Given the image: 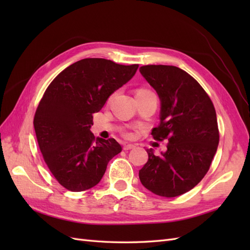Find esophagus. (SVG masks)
Listing matches in <instances>:
<instances>
[{
    "mask_svg": "<svg viewBox=\"0 0 250 250\" xmlns=\"http://www.w3.org/2000/svg\"><path fill=\"white\" fill-rule=\"evenodd\" d=\"M135 146L134 145H132V144H125V145L123 146V149L125 150V151H127V150H130V149H133Z\"/></svg>",
    "mask_w": 250,
    "mask_h": 250,
    "instance_id": "obj_1",
    "label": "esophagus"
}]
</instances>
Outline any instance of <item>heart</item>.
Instances as JSON below:
<instances>
[{
	"label": "heart",
	"instance_id": "1",
	"mask_svg": "<svg viewBox=\"0 0 250 250\" xmlns=\"http://www.w3.org/2000/svg\"><path fill=\"white\" fill-rule=\"evenodd\" d=\"M140 92H145V90H140ZM127 135H128V137H130V133H127Z\"/></svg>",
	"mask_w": 250,
	"mask_h": 250
}]
</instances>
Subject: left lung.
Instances as JSON below:
<instances>
[{
    "instance_id": "left-lung-1",
    "label": "left lung",
    "mask_w": 250,
    "mask_h": 250,
    "mask_svg": "<svg viewBox=\"0 0 250 250\" xmlns=\"http://www.w3.org/2000/svg\"><path fill=\"white\" fill-rule=\"evenodd\" d=\"M161 101V123L151 134L167 140L160 155L147 149L139 172L142 185L162 197H176L197 186L209 169L219 144L216 110L199 83L173 65L140 67Z\"/></svg>"
}]
</instances>
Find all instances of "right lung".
<instances>
[{
	"label": "right lung",
	"mask_w": 250,
	"mask_h": 250,
	"mask_svg": "<svg viewBox=\"0 0 250 250\" xmlns=\"http://www.w3.org/2000/svg\"><path fill=\"white\" fill-rule=\"evenodd\" d=\"M139 65L85 58L67 66L44 92L33 121L49 170L66 190L81 192L100 183L107 164L122 151L115 139L96 138L93 113L129 81Z\"/></svg>",
	"instance_id": "add662e5"
}]
</instances>
